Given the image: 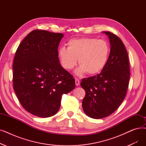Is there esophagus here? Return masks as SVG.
<instances>
[{"mask_svg":"<svg viewBox=\"0 0 146 146\" xmlns=\"http://www.w3.org/2000/svg\"><path fill=\"white\" fill-rule=\"evenodd\" d=\"M75 84L76 86H79L80 85V81L78 79H75Z\"/></svg>","mask_w":146,"mask_h":146,"instance_id":"1","label":"esophagus"}]
</instances>
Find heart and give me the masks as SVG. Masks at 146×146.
<instances>
[{
  "label": "heart",
  "instance_id": "1",
  "mask_svg": "<svg viewBox=\"0 0 146 146\" xmlns=\"http://www.w3.org/2000/svg\"><path fill=\"white\" fill-rule=\"evenodd\" d=\"M110 53L108 42L91 37L70 40L67 48L62 46L58 50L61 64L67 70H72L78 60L80 66L76 73L79 76L86 73L94 75L101 72L108 61Z\"/></svg>",
  "mask_w": 146,
  "mask_h": 146
}]
</instances>
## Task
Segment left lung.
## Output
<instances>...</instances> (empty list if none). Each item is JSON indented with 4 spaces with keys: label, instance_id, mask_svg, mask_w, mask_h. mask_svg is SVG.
<instances>
[{
    "label": "left lung",
    "instance_id": "obj_1",
    "mask_svg": "<svg viewBox=\"0 0 146 146\" xmlns=\"http://www.w3.org/2000/svg\"><path fill=\"white\" fill-rule=\"evenodd\" d=\"M110 53L107 64L100 74L83 79L80 85L86 94L82 107L93 119L110 115L121 104L128 88L130 77L128 55L121 39L109 31Z\"/></svg>",
    "mask_w": 146,
    "mask_h": 146
}]
</instances>
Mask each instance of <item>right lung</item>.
<instances>
[{
	"label": "right lung",
	"mask_w": 146,
	"mask_h": 146,
	"mask_svg": "<svg viewBox=\"0 0 146 146\" xmlns=\"http://www.w3.org/2000/svg\"><path fill=\"white\" fill-rule=\"evenodd\" d=\"M64 35L31 31L18 46L13 62V86L24 109L48 117L58 112L62 96L74 90L73 76L60 63L58 48Z\"/></svg>",
	"instance_id": "right-lung-1"
}]
</instances>
